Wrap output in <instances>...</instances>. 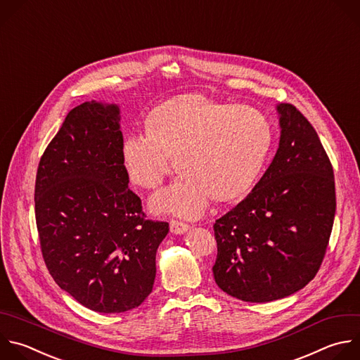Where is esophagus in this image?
Masks as SVG:
<instances>
[{
	"mask_svg": "<svg viewBox=\"0 0 360 360\" xmlns=\"http://www.w3.org/2000/svg\"><path fill=\"white\" fill-rule=\"evenodd\" d=\"M169 229H171V233L174 234H184L185 231L189 230V224L181 221V220H171L169 221Z\"/></svg>",
	"mask_w": 360,
	"mask_h": 360,
	"instance_id": "obj_1",
	"label": "esophagus"
}]
</instances>
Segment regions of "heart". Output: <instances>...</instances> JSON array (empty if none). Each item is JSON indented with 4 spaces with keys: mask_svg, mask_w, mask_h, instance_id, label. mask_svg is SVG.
Wrapping results in <instances>:
<instances>
[{
    "mask_svg": "<svg viewBox=\"0 0 360 360\" xmlns=\"http://www.w3.org/2000/svg\"><path fill=\"white\" fill-rule=\"evenodd\" d=\"M273 140V124L260 110L192 93L155 107L147 131L130 134L122 155L130 179L146 189L161 186L175 155L182 174L153 198L151 206L198 217L213 196L230 200L255 185Z\"/></svg>",
    "mask_w": 360,
    "mask_h": 360,
    "instance_id": "b5f03b06",
    "label": "heart"
}]
</instances>
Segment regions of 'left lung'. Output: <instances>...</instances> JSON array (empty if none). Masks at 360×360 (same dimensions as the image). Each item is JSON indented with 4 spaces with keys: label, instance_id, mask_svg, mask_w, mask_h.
I'll list each match as a JSON object with an SVG mask.
<instances>
[{
    "label": "left lung",
    "instance_id": "obj_1",
    "mask_svg": "<svg viewBox=\"0 0 360 360\" xmlns=\"http://www.w3.org/2000/svg\"><path fill=\"white\" fill-rule=\"evenodd\" d=\"M276 157L253 191L213 224L220 290L270 302L304 288L318 273L330 237L336 196L330 161L308 120L280 103Z\"/></svg>",
    "mask_w": 360,
    "mask_h": 360
}]
</instances>
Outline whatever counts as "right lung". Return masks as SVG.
Masks as SVG:
<instances>
[{
  "label": "right lung",
  "mask_w": 360,
  "mask_h": 360,
  "mask_svg": "<svg viewBox=\"0 0 360 360\" xmlns=\"http://www.w3.org/2000/svg\"><path fill=\"white\" fill-rule=\"evenodd\" d=\"M117 104L69 111L46 147L35 182V217L55 283L86 308L115 314L151 294L155 255L169 231L147 220L129 189Z\"/></svg>",
  "instance_id": "obj_1"
}]
</instances>
